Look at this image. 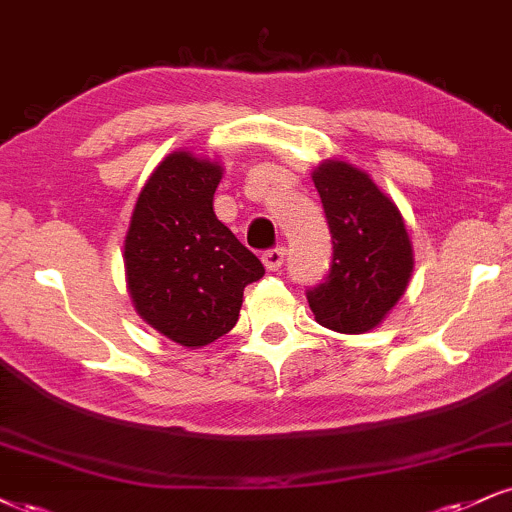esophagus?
Returning <instances> with one entry per match:
<instances>
[{
	"instance_id": "34e87169",
	"label": "esophagus",
	"mask_w": 512,
	"mask_h": 512,
	"mask_svg": "<svg viewBox=\"0 0 512 512\" xmlns=\"http://www.w3.org/2000/svg\"><path fill=\"white\" fill-rule=\"evenodd\" d=\"M283 257H286V250L283 248H272V250L262 252V262L269 272H279L281 264H283Z\"/></svg>"
}]
</instances>
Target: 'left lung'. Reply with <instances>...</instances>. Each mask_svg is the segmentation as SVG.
Listing matches in <instances>:
<instances>
[{"label":"left lung","instance_id":"left-lung-1","mask_svg":"<svg viewBox=\"0 0 512 512\" xmlns=\"http://www.w3.org/2000/svg\"><path fill=\"white\" fill-rule=\"evenodd\" d=\"M329 224V274L307 288L315 319L341 334L374 329L398 303L410 281L412 248L391 197L365 171L324 162L312 174Z\"/></svg>","mask_w":512,"mask_h":512}]
</instances>
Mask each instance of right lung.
I'll return each mask as SVG.
<instances>
[{
  "label": "right lung",
  "instance_id": "add662e5",
  "mask_svg": "<svg viewBox=\"0 0 512 512\" xmlns=\"http://www.w3.org/2000/svg\"><path fill=\"white\" fill-rule=\"evenodd\" d=\"M221 166L174 152L135 202L123 262L138 315L152 329L197 348L229 334L243 291L264 267L214 214Z\"/></svg>",
  "mask_w": 512,
  "mask_h": 512
}]
</instances>
